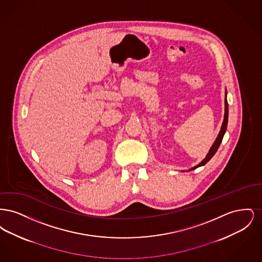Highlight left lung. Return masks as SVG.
Masks as SVG:
<instances>
[{
    "mask_svg": "<svg viewBox=\"0 0 262 262\" xmlns=\"http://www.w3.org/2000/svg\"><path fill=\"white\" fill-rule=\"evenodd\" d=\"M228 114H229L228 102H227V99H226V97H225L224 121H223V124H222V126H221V130H220V133H219L218 137H217V138H216L215 142L213 143V145H212L211 148H210V150H209L208 154L206 155L205 159H203V160H202V161H201V162H200L199 165H196L195 167H193V168H192V169H190L189 171H191V170H194V169L199 168V167H200V166H203V165H205V164L208 162V161L211 159L212 157L214 156V154L217 152V150H218L219 146H220V144H221V142H222V139H223L225 133H226V129H227V124H228Z\"/></svg>",
    "mask_w": 262,
    "mask_h": 262,
    "instance_id": "left-lung-1",
    "label": "left lung"
}]
</instances>
